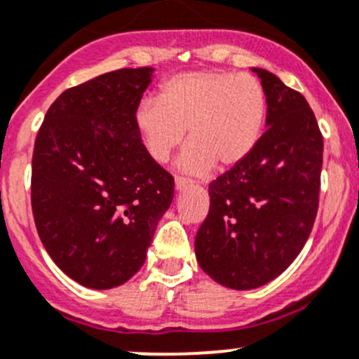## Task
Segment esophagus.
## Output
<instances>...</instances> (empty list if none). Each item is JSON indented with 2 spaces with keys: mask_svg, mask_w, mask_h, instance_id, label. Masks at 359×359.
<instances>
[{
  "mask_svg": "<svg viewBox=\"0 0 359 359\" xmlns=\"http://www.w3.org/2000/svg\"><path fill=\"white\" fill-rule=\"evenodd\" d=\"M189 186H191L189 179H184V177H175V189L177 191H182Z\"/></svg>",
  "mask_w": 359,
  "mask_h": 359,
  "instance_id": "obj_1",
  "label": "esophagus"
}]
</instances>
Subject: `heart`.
<instances>
[{"label":"heart","mask_w":359,"mask_h":359,"mask_svg":"<svg viewBox=\"0 0 359 359\" xmlns=\"http://www.w3.org/2000/svg\"><path fill=\"white\" fill-rule=\"evenodd\" d=\"M266 93L251 74L194 70L167 79L156 103L139 104L134 122L146 153L165 163L182 142L180 167L205 173L227 168L255 149L265 126Z\"/></svg>","instance_id":"heart-1"}]
</instances>
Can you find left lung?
I'll return each instance as SVG.
<instances>
[{
	"instance_id": "obj_1",
	"label": "left lung",
	"mask_w": 359,
	"mask_h": 359,
	"mask_svg": "<svg viewBox=\"0 0 359 359\" xmlns=\"http://www.w3.org/2000/svg\"><path fill=\"white\" fill-rule=\"evenodd\" d=\"M252 70L266 93L269 129L210 182V211L196 233L199 266L237 290L265 285L299 255L318 211L323 163V135L303 94Z\"/></svg>"
}]
</instances>
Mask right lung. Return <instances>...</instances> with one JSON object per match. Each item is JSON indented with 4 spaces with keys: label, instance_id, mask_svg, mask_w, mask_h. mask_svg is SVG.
I'll use <instances>...</instances> for the list:
<instances>
[{
    "label": "right lung",
    "instance_id": "obj_1",
    "mask_svg": "<svg viewBox=\"0 0 359 359\" xmlns=\"http://www.w3.org/2000/svg\"><path fill=\"white\" fill-rule=\"evenodd\" d=\"M151 72L113 70L63 90L37 132V233L60 270L86 287H116L141 269L173 199V177L146 153L134 122Z\"/></svg>",
    "mask_w": 359,
    "mask_h": 359
}]
</instances>
